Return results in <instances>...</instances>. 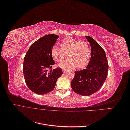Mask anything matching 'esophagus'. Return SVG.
<instances>
[{"mask_svg":"<svg viewBox=\"0 0 130 130\" xmlns=\"http://www.w3.org/2000/svg\"><path fill=\"white\" fill-rule=\"evenodd\" d=\"M67 71H68V70L66 69H62V72H63V73H66V72H67Z\"/></svg>","mask_w":130,"mask_h":130,"instance_id":"34e87169","label":"esophagus"}]
</instances>
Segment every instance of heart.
Listing matches in <instances>:
<instances>
[{"instance_id": "obj_1", "label": "heart", "mask_w": 130, "mask_h": 130, "mask_svg": "<svg viewBox=\"0 0 130 130\" xmlns=\"http://www.w3.org/2000/svg\"><path fill=\"white\" fill-rule=\"evenodd\" d=\"M62 49L54 45L51 55L54 60L61 62L68 54L69 58L62 61L58 66L61 68L81 69L87 66L90 60L91 52L88 43L72 37H67L62 42Z\"/></svg>"}]
</instances>
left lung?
Instances as JSON below:
<instances>
[{
    "mask_svg": "<svg viewBox=\"0 0 130 130\" xmlns=\"http://www.w3.org/2000/svg\"><path fill=\"white\" fill-rule=\"evenodd\" d=\"M86 38L91 46V57L86 69L75 72L71 87L76 93L89 96L102 87L107 76L108 64L102 47L93 38Z\"/></svg>",
    "mask_w": 130,
    "mask_h": 130,
    "instance_id": "obj_1",
    "label": "left lung"
}]
</instances>
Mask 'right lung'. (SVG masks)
<instances>
[{"mask_svg":"<svg viewBox=\"0 0 130 130\" xmlns=\"http://www.w3.org/2000/svg\"><path fill=\"white\" fill-rule=\"evenodd\" d=\"M59 36L47 35L31 45L24 58L23 73L25 83L37 94L48 93L54 89L63 72L61 68L52 69L55 63L51 50Z\"/></svg>","mask_w":130,"mask_h":130,"instance_id":"add662e5","label":"right lung"}]
</instances>
